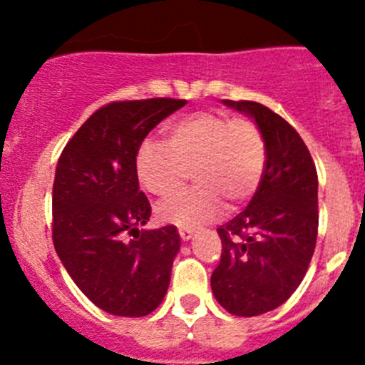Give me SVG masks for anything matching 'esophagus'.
<instances>
[{
  "mask_svg": "<svg viewBox=\"0 0 365 365\" xmlns=\"http://www.w3.org/2000/svg\"><path fill=\"white\" fill-rule=\"evenodd\" d=\"M179 235L182 241H190L193 237V230H188V228H180Z\"/></svg>",
  "mask_w": 365,
  "mask_h": 365,
  "instance_id": "1",
  "label": "esophagus"
}]
</instances>
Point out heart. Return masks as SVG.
<instances>
[{
    "label": "heart",
    "instance_id": "heart-1",
    "mask_svg": "<svg viewBox=\"0 0 365 365\" xmlns=\"http://www.w3.org/2000/svg\"><path fill=\"white\" fill-rule=\"evenodd\" d=\"M168 143L146 138L137 151V175L155 195H170L193 170L195 188L160 202L163 222L199 227L217 217L222 201L237 206L250 199L265 170V138L256 122L201 111L166 125Z\"/></svg>",
    "mask_w": 365,
    "mask_h": 365
}]
</instances>
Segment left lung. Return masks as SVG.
Segmentation results:
<instances>
[{
  "label": "left lung",
  "instance_id": "1",
  "mask_svg": "<svg viewBox=\"0 0 365 365\" xmlns=\"http://www.w3.org/2000/svg\"><path fill=\"white\" fill-rule=\"evenodd\" d=\"M252 118L265 138V170L252 201L217 228L222 252L212 292L234 316H259L291 298L307 272L318 234V175L287 120L257 102L222 100Z\"/></svg>",
  "mask_w": 365,
  "mask_h": 365
}]
</instances>
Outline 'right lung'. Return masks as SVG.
I'll use <instances>...</instances> for the list:
<instances>
[{
	"instance_id": "1",
	"label": "right lung",
	"mask_w": 365,
	"mask_h": 365,
	"mask_svg": "<svg viewBox=\"0 0 365 365\" xmlns=\"http://www.w3.org/2000/svg\"><path fill=\"white\" fill-rule=\"evenodd\" d=\"M185 104L148 98L104 106L58 160L54 248L80 291L109 314L140 318L166 296L180 235L173 225L140 230L151 206L138 190L137 151L155 125Z\"/></svg>"
}]
</instances>
